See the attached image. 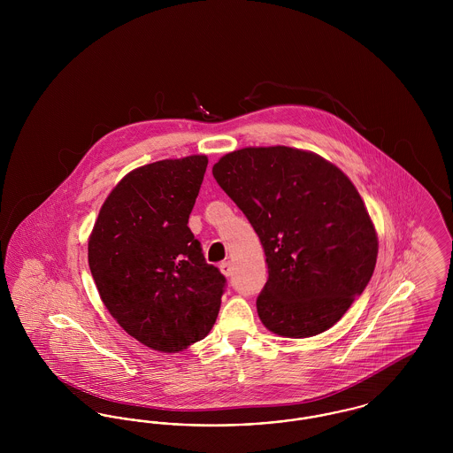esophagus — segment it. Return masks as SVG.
Returning <instances> with one entry per match:
<instances>
[{
    "instance_id": "34e87169",
    "label": "esophagus",
    "mask_w": 453,
    "mask_h": 453,
    "mask_svg": "<svg viewBox=\"0 0 453 453\" xmlns=\"http://www.w3.org/2000/svg\"><path fill=\"white\" fill-rule=\"evenodd\" d=\"M219 268H220V272H222L224 277H231V275H233V263H231V261H222V263L219 265Z\"/></svg>"
}]
</instances>
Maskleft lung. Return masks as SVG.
<instances>
[{
    "label": "left lung",
    "mask_w": 453,
    "mask_h": 453,
    "mask_svg": "<svg viewBox=\"0 0 453 453\" xmlns=\"http://www.w3.org/2000/svg\"><path fill=\"white\" fill-rule=\"evenodd\" d=\"M212 174L257 231L268 280L257 299L266 329L309 338L338 323L372 279L379 239L351 180L319 154L242 148Z\"/></svg>",
    "instance_id": "obj_1"
}]
</instances>
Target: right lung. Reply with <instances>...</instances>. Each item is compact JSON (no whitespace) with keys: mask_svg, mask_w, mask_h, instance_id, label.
I'll use <instances>...</instances> for the list:
<instances>
[{"mask_svg":"<svg viewBox=\"0 0 453 453\" xmlns=\"http://www.w3.org/2000/svg\"><path fill=\"white\" fill-rule=\"evenodd\" d=\"M207 156L163 159L127 173L88 239V263L111 318L139 343L178 353L216 323L226 279L188 227Z\"/></svg>","mask_w":453,"mask_h":453,"instance_id":"right-lung-1","label":"right lung"}]
</instances>
